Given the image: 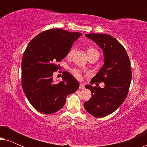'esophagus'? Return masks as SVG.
Wrapping results in <instances>:
<instances>
[{"instance_id":"obj_1","label":"esophagus","mask_w":147,"mask_h":147,"mask_svg":"<svg viewBox=\"0 0 147 147\" xmlns=\"http://www.w3.org/2000/svg\"><path fill=\"white\" fill-rule=\"evenodd\" d=\"M85 88V86L83 84H80V89H84Z\"/></svg>"}]
</instances>
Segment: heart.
Listing matches in <instances>:
<instances>
[{
    "mask_svg": "<svg viewBox=\"0 0 147 147\" xmlns=\"http://www.w3.org/2000/svg\"><path fill=\"white\" fill-rule=\"evenodd\" d=\"M74 51H75V49H74V48L70 50V51L69 52V53H68V55H67L68 57H71V56L74 53ZM93 53H98V52L97 51V50L94 49V48H89V49H88V55H89V54ZM73 74H74V75L76 76V78H77L78 79H80V78H81L82 73H81V71H80V70L78 69H74Z\"/></svg>",
    "mask_w": 147,
    "mask_h": 147,
    "instance_id": "1",
    "label": "heart"
}]
</instances>
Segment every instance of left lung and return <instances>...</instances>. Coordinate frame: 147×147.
<instances>
[{
	"label": "left lung",
	"mask_w": 147,
	"mask_h": 147,
	"mask_svg": "<svg viewBox=\"0 0 147 147\" xmlns=\"http://www.w3.org/2000/svg\"><path fill=\"white\" fill-rule=\"evenodd\" d=\"M86 37L102 50L104 63L90 85L85 86L91 91L92 98L84 106L94 117H104L118 108L127 96L132 79L130 59L124 47L112 36L90 33ZM95 82H104L105 88L92 87Z\"/></svg>",
	"instance_id": "8db88e82"
}]
</instances>
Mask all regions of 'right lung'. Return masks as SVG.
I'll return each mask as SVG.
<instances>
[{
  "instance_id": "obj_1",
  "label": "right lung",
  "mask_w": 147,
  "mask_h": 147,
  "mask_svg": "<svg viewBox=\"0 0 147 147\" xmlns=\"http://www.w3.org/2000/svg\"><path fill=\"white\" fill-rule=\"evenodd\" d=\"M81 33L60 29H49L36 36L24 52L21 64L22 88L30 104L37 111L50 114L61 109L66 97L77 91L80 83L69 72L63 81L55 82L57 65L67 55Z\"/></svg>"
}]
</instances>
